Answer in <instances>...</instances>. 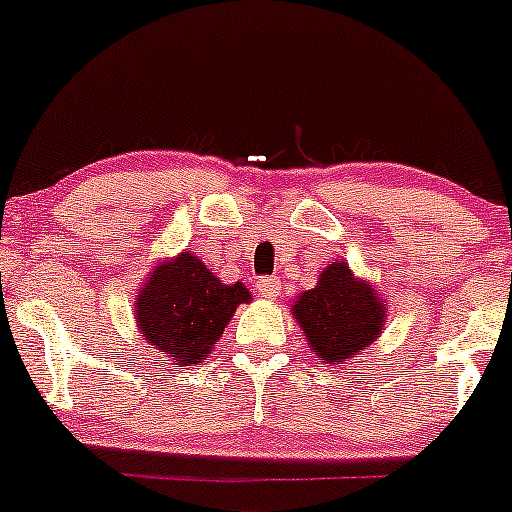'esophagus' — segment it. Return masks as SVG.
<instances>
[{
    "instance_id": "obj_1",
    "label": "esophagus",
    "mask_w": 512,
    "mask_h": 512,
    "mask_svg": "<svg viewBox=\"0 0 512 512\" xmlns=\"http://www.w3.org/2000/svg\"><path fill=\"white\" fill-rule=\"evenodd\" d=\"M280 280H275V277H265V280H257V292L262 294L265 299H277V294H280Z\"/></svg>"
}]
</instances>
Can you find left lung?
Returning a JSON list of instances; mask_svg holds the SVG:
<instances>
[{
  "label": "left lung",
  "mask_w": 512,
  "mask_h": 512,
  "mask_svg": "<svg viewBox=\"0 0 512 512\" xmlns=\"http://www.w3.org/2000/svg\"><path fill=\"white\" fill-rule=\"evenodd\" d=\"M289 309L309 349L329 366L347 364L371 347L386 324L379 289L356 277L344 260L324 267L317 285L299 294Z\"/></svg>",
  "instance_id": "obj_1"
}]
</instances>
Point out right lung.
I'll return each mask as SVG.
<instances>
[{
    "label": "right lung",
    "mask_w": 512,
    "mask_h": 512,
    "mask_svg": "<svg viewBox=\"0 0 512 512\" xmlns=\"http://www.w3.org/2000/svg\"><path fill=\"white\" fill-rule=\"evenodd\" d=\"M252 299L242 282L225 285L193 252L163 257L133 302L141 337L180 366H195L213 354L227 322Z\"/></svg>",
    "instance_id": "1"
}]
</instances>
